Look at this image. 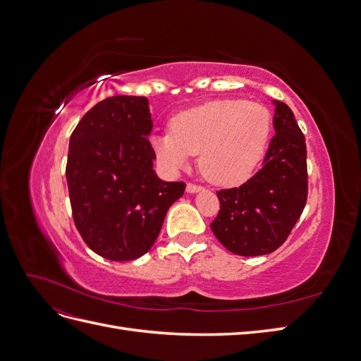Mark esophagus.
<instances>
[{"instance_id":"1","label":"esophagus","mask_w":361,"mask_h":361,"mask_svg":"<svg viewBox=\"0 0 361 361\" xmlns=\"http://www.w3.org/2000/svg\"><path fill=\"white\" fill-rule=\"evenodd\" d=\"M203 188L200 187V185H195V183H188L187 185V192H190V194H194V192H199V191H202Z\"/></svg>"}]
</instances>
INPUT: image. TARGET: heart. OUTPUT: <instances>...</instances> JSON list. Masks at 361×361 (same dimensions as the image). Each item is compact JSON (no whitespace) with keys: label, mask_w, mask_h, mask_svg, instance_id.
I'll return each mask as SVG.
<instances>
[{"label":"heart","mask_w":361,"mask_h":361,"mask_svg":"<svg viewBox=\"0 0 361 361\" xmlns=\"http://www.w3.org/2000/svg\"><path fill=\"white\" fill-rule=\"evenodd\" d=\"M271 113L257 102L215 99L173 116L170 133L150 138L157 158L171 170L199 155L206 179L216 185L245 180L265 155Z\"/></svg>","instance_id":"b5f03b06"}]
</instances>
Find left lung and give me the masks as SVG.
<instances>
[{
    "label": "left lung",
    "mask_w": 361,
    "mask_h": 361,
    "mask_svg": "<svg viewBox=\"0 0 361 361\" xmlns=\"http://www.w3.org/2000/svg\"><path fill=\"white\" fill-rule=\"evenodd\" d=\"M274 129L262 167L238 188L216 191L211 228L228 251L262 256L286 241L307 202V149L290 108L274 101Z\"/></svg>",
    "instance_id": "left-lung-1"
}]
</instances>
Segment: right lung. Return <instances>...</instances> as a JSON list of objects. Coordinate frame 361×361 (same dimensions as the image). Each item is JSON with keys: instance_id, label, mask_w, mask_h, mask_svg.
I'll use <instances>...</instances> for the list:
<instances>
[{"instance_id": "1", "label": "right lung", "mask_w": 361, "mask_h": 361, "mask_svg": "<svg viewBox=\"0 0 361 361\" xmlns=\"http://www.w3.org/2000/svg\"><path fill=\"white\" fill-rule=\"evenodd\" d=\"M145 96H113L96 104L69 141L66 179L73 223L90 250L108 260L146 255L157 241L183 182L161 180Z\"/></svg>"}]
</instances>
